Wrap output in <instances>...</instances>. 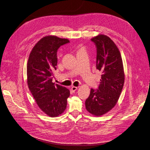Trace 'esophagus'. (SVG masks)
<instances>
[{"mask_svg":"<svg viewBox=\"0 0 150 150\" xmlns=\"http://www.w3.org/2000/svg\"><path fill=\"white\" fill-rule=\"evenodd\" d=\"M71 91H72V92H75L77 90V87H74V86H73L72 87H71Z\"/></svg>","mask_w":150,"mask_h":150,"instance_id":"esophagus-1","label":"esophagus"}]
</instances>
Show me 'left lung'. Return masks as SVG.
Wrapping results in <instances>:
<instances>
[{
	"label": "left lung",
	"mask_w": 150,
	"mask_h": 150,
	"mask_svg": "<svg viewBox=\"0 0 150 150\" xmlns=\"http://www.w3.org/2000/svg\"><path fill=\"white\" fill-rule=\"evenodd\" d=\"M91 40L97 50L96 68L102 73L98 89L91 88L85 104L87 110L98 116L111 110L117 103L124 83L121 54L108 36L99 35Z\"/></svg>",
	"instance_id": "1"
}]
</instances>
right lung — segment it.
I'll return each instance as SVG.
<instances>
[{
  "label": "right lung",
  "instance_id": "1",
  "mask_svg": "<svg viewBox=\"0 0 150 150\" xmlns=\"http://www.w3.org/2000/svg\"><path fill=\"white\" fill-rule=\"evenodd\" d=\"M69 42L55 36L43 38L33 47L28 59L29 88L39 108L52 117L64 112L70 96L69 89L52 82L53 71L57 64V50Z\"/></svg>",
  "mask_w": 150,
  "mask_h": 150
}]
</instances>
